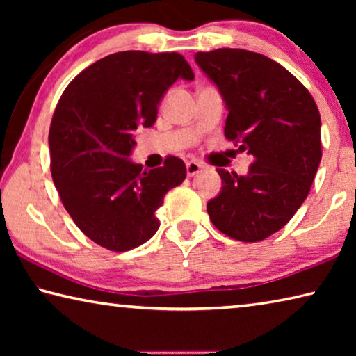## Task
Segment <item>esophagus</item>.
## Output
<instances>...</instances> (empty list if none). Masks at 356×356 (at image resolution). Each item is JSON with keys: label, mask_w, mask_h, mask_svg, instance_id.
Listing matches in <instances>:
<instances>
[{"label": "esophagus", "mask_w": 356, "mask_h": 356, "mask_svg": "<svg viewBox=\"0 0 356 356\" xmlns=\"http://www.w3.org/2000/svg\"><path fill=\"white\" fill-rule=\"evenodd\" d=\"M201 170H202V165L197 163V161H195V160H191L186 163V176L188 177H193V176H196V174H200Z\"/></svg>", "instance_id": "34e87169"}]
</instances>
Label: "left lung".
I'll return each instance as SVG.
<instances>
[{
  "mask_svg": "<svg viewBox=\"0 0 356 356\" xmlns=\"http://www.w3.org/2000/svg\"><path fill=\"white\" fill-rule=\"evenodd\" d=\"M195 61L225 100L226 138L254 156L245 176L216 170L222 185L209 216L227 237L261 242L308 197L322 159L321 114L308 89L261 53L218 48Z\"/></svg>",
  "mask_w": 356,
  "mask_h": 356,
  "instance_id": "left-lung-1",
  "label": "left lung"
}]
</instances>
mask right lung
Wrapping results in <instances>:
<instances>
[{"mask_svg":"<svg viewBox=\"0 0 356 356\" xmlns=\"http://www.w3.org/2000/svg\"><path fill=\"white\" fill-rule=\"evenodd\" d=\"M179 78H195L179 53L119 51L84 69L58 102L48 135L53 182L75 225L106 250L146 243L165 195L186 177L177 156L150 171L130 160L135 131L154 125Z\"/></svg>","mask_w":356,"mask_h":356,"instance_id":"obj_1","label":"right lung"}]
</instances>
